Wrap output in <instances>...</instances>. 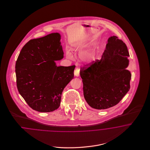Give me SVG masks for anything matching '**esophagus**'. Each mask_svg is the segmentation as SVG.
I'll return each instance as SVG.
<instances>
[{
  "instance_id": "1",
  "label": "esophagus",
  "mask_w": 150,
  "mask_h": 150,
  "mask_svg": "<svg viewBox=\"0 0 150 150\" xmlns=\"http://www.w3.org/2000/svg\"><path fill=\"white\" fill-rule=\"evenodd\" d=\"M79 71H80V69L78 68H76L75 71H74V75L76 77H79Z\"/></svg>"
}]
</instances>
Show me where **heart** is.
Returning a JSON list of instances; mask_svg holds the SVG:
<instances>
[{
    "label": "heart",
    "mask_w": 150,
    "mask_h": 150,
    "mask_svg": "<svg viewBox=\"0 0 150 150\" xmlns=\"http://www.w3.org/2000/svg\"><path fill=\"white\" fill-rule=\"evenodd\" d=\"M74 50H78L79 53V54H81L82 52H83V50L81 48H75ZM66 56H67V58H69L70 59L72 58V54L70 50H66ZM91 58V56L90 54H89L84 53V54H82L80 56V59H81V61H83V62H87L89 61Z\"/></svg>",
    "instance_id": "1"
}]
</instances>
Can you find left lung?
<instances>
[{"mask_svg": "<svg viewBox=\"0 0 150 150\" xmlns=\"http://www.w3.org/2000/svg\"><path fill=\"white\" fill-rule=\"evenodd\" d=\"M129 56L125 44L112 36L100 59L80 71L84 97L91 107L97 110L113 107L128 93L132 76L127 70Z\"/></svg>", "mask_w": 150, "mask_h": 150, "instance_id": "8db88e82", "label": "left lung"}]
</instances>
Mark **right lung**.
<instances>
[{"label": "right lung", "instance_id": "obj_1", "mask_svg": "<svg viewBox=\"0 0 150 150\" xmlns=\"http://www.w3.org/2000/svg\"><path fill=\"white\" fill-rule=\"evenodd\" d=\"M61 36L51 33L31 39L22 48L16 63L18 91L30 107L50 112L59 107L61 94L74 78L75 66H57L64 58Z\"/></svg>", "mask_w": 150, "mask_h": 150}]
</instances>
